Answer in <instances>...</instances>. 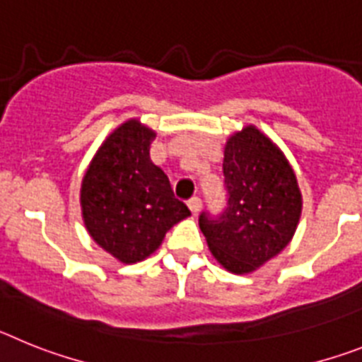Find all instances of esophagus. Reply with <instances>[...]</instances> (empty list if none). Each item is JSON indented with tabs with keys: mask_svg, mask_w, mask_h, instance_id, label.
Listing matches in <instances>:
<instances>
[{
	"mask_svg": "<svg viewBox=\"0 0 362 362\" xmlns=\"http://www.w3.org/2000/svg\"><path fill=\"white\" fill-rule=\"evenodd\" d=\"M187 207L191 209V213L197 215V213L200 211V207H202V200H200L199 197H191V199L187 200Z\"/></svg>",
	"mask_w": 362,
	"mask_h": 362,
	"instance_id": "1",
	"label": "esophagus"
}]
</instances>
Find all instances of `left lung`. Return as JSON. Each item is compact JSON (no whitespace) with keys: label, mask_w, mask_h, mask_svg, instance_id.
<instances>
[{"label":"left lung","mask_w":362,"mask_h":362,"mask_svg":"<svg viewBox=\"0 0 362 362\" xmlns=\"http://www.w3.org/2000/svg\"><path fill=\"white\" fill-rule=\"evenodd\" d=\"M224 177L228 209L218 218L202 213L199 224L216 262L246 275L290 244L303 213V193L290 160L255 125L228 138Z\"/></svg>","instance_id":"1"}]
</instances>
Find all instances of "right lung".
I'll return each mask as SVG.
<instances>
[{
	"mask_svg": "<svg viewBox=\"0 0 362 362\" xmlns=\"http://www.w3.org/2000/svg\"><path fill=\"white\" fill-rule=\"evenodd\" d=\"M156 133L138 118L112 131L90 160L80 187L81 218L96 244L122 264L153 255L191 211L149 151Z\"/></svg>",
	"mask_w": 362,
	"mask_h": 362,
	"instance_id": "add662e5",
	"label": "right lung"
}]
</instances>
